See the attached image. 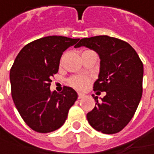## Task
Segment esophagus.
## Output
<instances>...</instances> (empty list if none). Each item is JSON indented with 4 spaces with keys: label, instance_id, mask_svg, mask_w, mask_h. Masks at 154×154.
<instances>
[{
    "label": "esophagus",
    "instance_id": "1",
    "mask_svg": "<svg viewBox=\"0 0 154 154\" xmlns=\"http://www.w3.org/2000/svg\"><path fill=\"white\" fill-rule=\"evenodd\" d=\"M83 96H84V94H81V93L78 94V98H79V99H82Z\"/></svg>",
    "mask_w": 154,
    "mask_h": 154
}]
</instances>
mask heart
<instances>
[{
    "label": "heart",
    "mask_w": 154,
    "mask_h": 154,
    "mask_svg": "<svg viewBox=\"0 0 154 154\" xmlns=\"http://www.w3.org/2000/svg\"><path fill=\"white\" fill-rule=\"evenodd\" d=\"M89 82H90V79L88 77L82 76V75H74L68 79V84L72 88L79 89V90L85 88V87Z\"/></svg>",
    "instance_id": "b5f03b06"
}]
</instances>
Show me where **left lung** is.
I'll use <instances>...</instances> for the list:
<instances>
[{
	"label": "left lung",
	"mask_w": 154,
	"mask_h": 154,
	"mask_svg": "<svg viewBox=\"0 0 154 154\" xmlns=\"http://www.w3.org/2000/svg\"><path fill=\"white\" fill-rule=\"evenodd\" d=\"M95 51L101 59L98 80L94 84L96 94L105 92L95 107L87 114L89 125L97 131L114 134L122 131L135 114L143 92V63L127 42L109 36L80 40L75 47Z\"/></svg>",
	"instance_id": "8db88e82"
}]
</instances>
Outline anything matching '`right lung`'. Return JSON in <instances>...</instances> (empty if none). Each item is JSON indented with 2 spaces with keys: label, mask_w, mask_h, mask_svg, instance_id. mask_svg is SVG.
<instances>
[{
  "label": "right lung",
  "mask_w": 154,
  "mask_h": 154,
  "mask_svg": "<svg viewBox=\"0 0 154 154\" xmlns=\"http://www.w3.org/2000/svg\"><path fill=\"white\" fill-rule=\"evenodd\" d=\"M79 40L62 36L37 39L21 50L14 61L10 69L12 98L25 124L37 132L60 129L78 98L72 88L51 93L50 86L59 71L63 51L76 46Z\"/></svg>",
  "instance_id": "obj_1"
}]
</instances>
